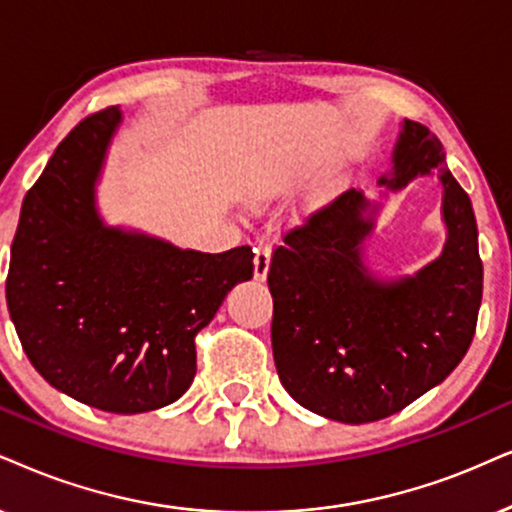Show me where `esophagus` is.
Returning <instances> with one entry per match:
<instances>
[{
    "label": "esophagus",
    "mask_w": 512,
    "mask_h": 512,
    "mask_svg": "<svg viewBox=\"0 0 512 512\" xmlns=\"http://www.w3.org/2000/svg\"><path fill=\"white\" fill-rule=\"evenodd\" d=\"M269 264H271L269 243H257L255 245V269H252V274H255L257 281H264V278H267Z\"/></svg>",
    "instance_id": "esophagus-1"
}]
</instances>
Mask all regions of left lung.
<instances>
[{"label":"left lung","mask_w":512,"mask_h":512,"mask_svg":"<svg viewBox=\"0 0 512 512\" xmlns=\"http://www.w3.org/2000/svg\"><path fill=\"white\" fill-rule=\"evenodd\" d=\"M442 184L446 241L411 276H378L366 238L383 200L352 189L283 238L269 267L271 347L281 385L338 423L387 418L437 387L468 352L482 302V260L468 193L428 127L404 120L380 198L418 177Z\"/></svg>","instance_id":"8db88e82"}]
</instances>
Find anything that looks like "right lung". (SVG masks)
I'll use <instances>...</instances> for the list:
<instances>
[{
  "label": "right lung",
  "instance_id": "right-lung-1",
  "mask_svg": "<svg viewBox=\"0 0 512 512\" xmlns=\"http://www.w3.org/2000/svg\"><path fill=\"white\" fill-rule=\"evenodd\" d=\"M118 106L80 122L23 200L6 304L37 373L58 392L108 413L172 404L196 375V335L229 290L252 278L248 245L184 250L111 226L99 212Z\"/></svg>",
  "mask_w": 512,
  "mask_h": 512
}]
</instances>
